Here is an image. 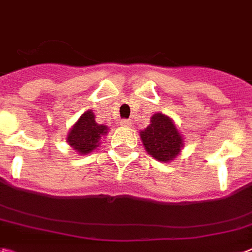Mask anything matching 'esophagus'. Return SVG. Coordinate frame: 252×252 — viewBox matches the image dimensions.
<instances>
[{
    "instance_id": "obj_1",
    "label": "esophagus",
    "mask_w": 252,
    "mask_h": 252,
    "mask_svg": "<svg viewBox=\"0 0 252 252\" xmlns=\"http://www.w3.org/2000/svg\"><path fill=\"white\" fill-rule=\"evenodd\" d=\"M120 126H130V120H128V119L120 120Z\"/></svg>"
}]
</instances>
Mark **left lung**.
Masks as SVG:
<instances>
[{"label":"left lung","mask_w":252,"mask_h":252,"mask_svg":"<svg viewBox=\"0 0 252 252\" xmlns=\"http://www.w3.org/2000/svg\"><path fill=\"white\" fill-rule=\"evenodd\" d=\"M141 140L146 151L160 161L176 158L183 147V137L168 116L155 114L146 129L141 130Z\"/></svg>","instance_id":"8db88e82"}]
</instances>
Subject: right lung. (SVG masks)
Here are the masks:
<instances>
[{
	"mask_svg": "<svg viewBox=\"0 0 252 252\" xmlns=\"http://www.w3.org/2000/svg\"><path fill=\"white\" fill-rule=\"evenodd\" d=\"M107 133V126L97 124L92 111L84 112L77 123L71 128L67 142L79 151L80 154H88L98 146L101 136Z\"/></svg>",
	"mask_w": 252,
	"mask_h": 252,
	"instance_id": "1",
	"label": "right lung"
}]
</instances>
